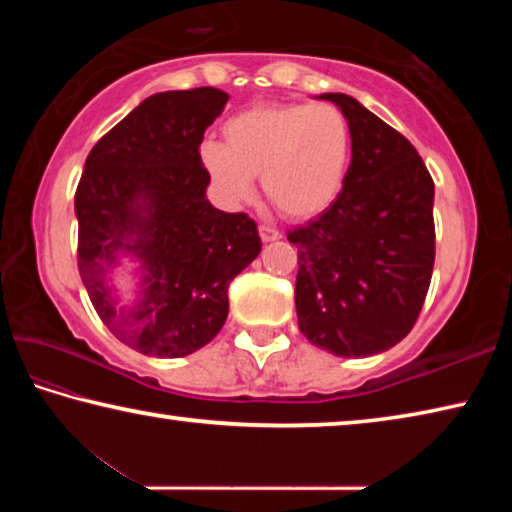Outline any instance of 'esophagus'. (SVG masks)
Returning a JSON list of instances; mask_svg holds the SVG:
<instances>
[{"instance_id":"obj_1","label":"esophagus","mask_w":512,"mask_h":512,"mask_svg":"<svg viewBox=\"0 0 512 512\" xmlns=\"http://www.w3.org/2000/svg\"><path fill=\"white\" fill-rule=\"evenodd\" d=\"M257 230H259V237H262V241H275L282 237L280 230H275L273 225H266V223H259Z\"/></svg>"}]
</instances>
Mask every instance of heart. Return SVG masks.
<instances>
[{"label": "heart", "instance_id": "obj_1", "mask_svg": "<svg viewBox=\"0 0 512 512\" xmlns=\"http://www.w3.org/2000/svg\"><path fill=\"white\" fill-rule=\"evenodd\" d=\"M223 144L201 146V162L228 201L253 194L262 176L266 201L289 219L323 214L341 196L352 160V128L332 103H264L223 126Z\"/></svg>", "mask_w": 512, "mask_h": 512}]
</instances>
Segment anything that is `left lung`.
Listing matches in <instances>:
<instances>
[{
  "mask_svg": "<svg viewBox=\"0 0 512 512\" xmlns=\"http://www.w3.org/2000/svg\"><path fill=\"white\" fill-rule=\"evenodd\" d=\"M320 97L348 117L352 160L334 205L287 232L298 246V325L336 357H370L411 332L427 298L433 178L415 146L357 99Z\"/></svg>",
  "mask_w": 512,
  "mask_h": 512,
  "instance_id": "obj_1",
  "label": "left lung"
}]
</instances>
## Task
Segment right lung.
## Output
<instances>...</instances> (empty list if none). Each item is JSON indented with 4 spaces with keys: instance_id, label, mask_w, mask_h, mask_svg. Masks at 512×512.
Returning a JSON list of instances; mask_svg holds the SVG:
<instances>
[{
    "instance_id": "add662e5",
    "label": "right lung",
    "mask_w": 512,
    "mask_h": 512,
    "mask_svg": "<svg viewBox=\"0 0 512 512\" xmlns=\"http://www.w3.org/2000/svg\"><path fill=\"white\" fill-rule=\"evenodd\" d=\"M228 94L216 88L160 92L92 146L74 210L79 273L112 334L146 357H187L210 343L228 318V287L262 250L244 212L205 198V128ZM119 249L143 259L145 296L116 307L105 273Z\"/></svg>"
}]
</instances>
